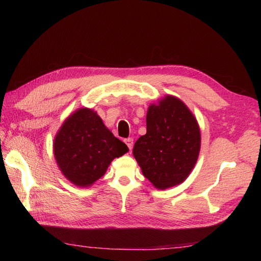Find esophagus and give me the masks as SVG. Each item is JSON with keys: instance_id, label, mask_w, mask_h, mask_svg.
<instances>
[{"instance_id": "34e87169", "label": "esophagus", "mask_w": 261, "mask_h": 261, "mask_svg": "<svg viewBox=\"0 0 261 261\" xmlns=\"http://www.w3.org/2000/svg\"><path fill=\"white\" fill-rule=\"evenodd\" d=\"M124 142L126 143L127 148H129L130 150H132V148H134V139H132V138H127V139L124 140Z\"/></svg>"}]
</instances>
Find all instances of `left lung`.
<instances>
[{"label": "left lung", "mask_w": 261, "mask_h": 261, "mask_svg": "<svg viewBox=\"0 0 261 261\" xmlns=\"http://www.w3.org/2000/svg\"><path fill=\"white\" fill-rule=\"evenodd\" d=\"M147 134L135 143L132 153L143 176L166 190L185 181L201 150V130L187 105L165 95L147 111Z\"/></svg>", "instance_id": "obj_1"}]
</instances>
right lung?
<instances>
[{
    "mask_svg": "<svg viewBox=\"0 0 261 261\" xmlns=\"http://www.w3.org/2000/svg\"><path fill=\"white\" fill-rule=\"evenodd\" d=\"M53 147L59 170L79 187L92 186L107 173L114 158L129 151L97 112L87 108L76 110L64 121Z\"/></svg>",
    "mask_w": 261,
    "mask_h": 261,
    "instance_id": "1",
    "label": "right lung"
}]
</instances>
